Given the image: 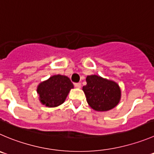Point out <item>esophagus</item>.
Here are the masks:
<instances>
[{
  "mask_svg": "<svg viewBox=\"0 0 154 154\" xmlns=\"http://www.w3.org/2000/svg\"><path fill=\"white\" fill-rule=\"evenodd\" d=\"M74 85L76 88H81V83H75Z\"/></svg>",
  "mask_w": 154,
  "mask_h": 154,
  "instance_id": "34e87169",
  "label": "esophagus"
}]
</instances>
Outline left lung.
<instances>
[{"instance_id":"1","label":"left lung","mask_w":154,"mask_h":154,"mask_svg":"<svg viewBox=\"0 0 154 154\" xmlns=\"http://www.w3.org/2000/svg\"><path fill=\"white\" fill-rule=\"evenodd\" d=\"M86 82L82 90L88 105L95 111L110 110L119 103L121 89L116 82L91 75L87 76Z\"/></svg>"}]
</instances>
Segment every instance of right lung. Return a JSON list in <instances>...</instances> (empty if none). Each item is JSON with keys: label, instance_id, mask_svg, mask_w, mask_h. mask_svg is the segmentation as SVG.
<instances>
[{"label": "right lung", "instance_id": "add662e5", "mask_svg": "<svg viewBox=\"0 0 154 154\" xmlns=\"http://www.w3.org/2000/svg\"><path fill=\"white\" fill-rule=\"evenodd\" d=\"M73 88L74 85L67 76L54 75L38 85L39 101L48 107H56L64 103Z\"/></svg>", "mask_w": 154, "mask_h": 154}]
</instances>
